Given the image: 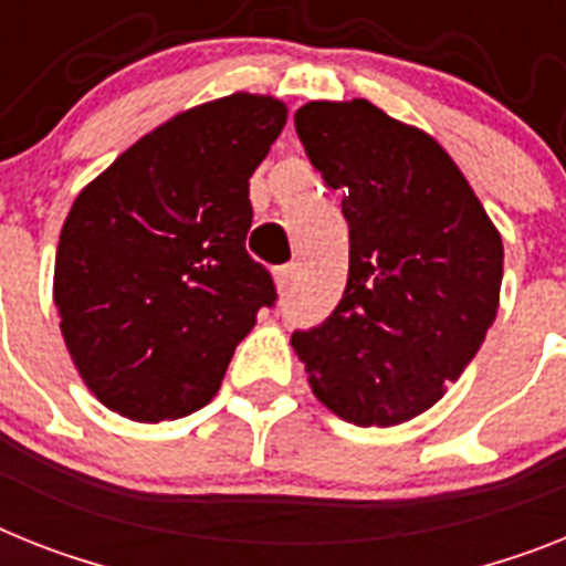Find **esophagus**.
I'll return each instance as SVG.
<instances>
[{
  "label": "esophagus",
  "instance_id": "obj_1",
  "mask_svg": "<svg viewBox=\"0 0 566 566\" xmlns=\"http://www.w3.org/2000/svg\"><path fill=\"white\" fill-rule=\"evenodd\" d=\"M293 273H296V264H282V268H275V284H279V291H287V287H291Z\"/></svg>",
  "mask_w": 566,
  "mask_h": 566
}]
</instances>
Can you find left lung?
Segmentation results:
<instances>
[{
    "label": "left lung",
    "instance_id": "1",
    "mask_svg": "<svg viewBox=\"0 0 566 566\" xmlns=\"http://www.w3.org/2000/svg\"><path fill=\"white\" fill-rule=\"evenodd\" d=\"M296 135L350 230L348 284L322 325L293 331L313 394L356 426L422 415L495 322L503 244L437 140L368 99L307 103Z\"/></svg>",
    "mask_w": 566,
    "mask_h": 566
}]
</instances>
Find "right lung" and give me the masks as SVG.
Here are the masks:
<instances>
[{
	"instance_id": "add662e5",
	"label": "right lung",
	"mask_w": 566,
	"mask_h": 566,
	"mask_svg": "<svg viewBox=\"0 0 566 566\" xmlns=\"http://www.w3.org/2000/svg\"><path fill=\"white\" fill-rule=\"evenodd\" d=\"M287 108L230 94L140 137L92 180L56 247L54 305L85 386L140 422L216 397L273 275L247 253L250 175Z\"/></svg>"
}]
</instances>
